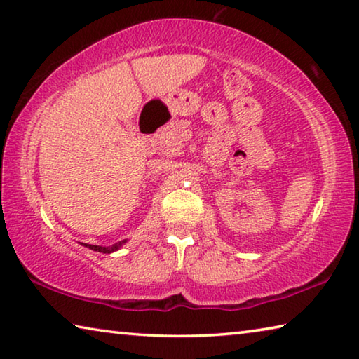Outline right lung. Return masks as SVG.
Segmentation results:
<instances>
[{"label":"right lung","mask_w":359,"mask_h":359,"mask_svg":"<svg viewBox=\"0 0 359 359\" xmlns=\"http://www.w3.org/2000/svg\"><path fill=\"white\" fill-rule=\"evenodd\" d=\"M126 241H120V242H117V244H114V245H109V247H101V245H92V244H85V247H88V248H92V250H95V252H101V253H112V252H115V250H118V248L125 244Z\"/></svg>","instance_id":"right-lung-1"}]
</instances>
